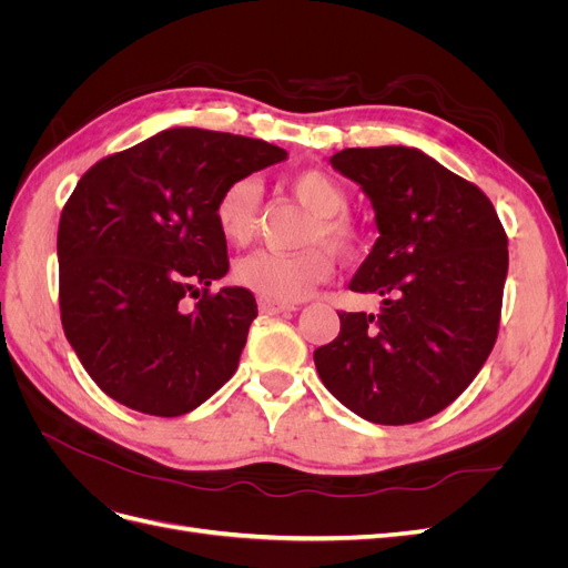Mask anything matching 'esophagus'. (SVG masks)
Returning a JSON list of instances; mask_svg holds the SVG:
<instances>
[{
  "label": "esophagus",
  "mask_w": 568,
  "mask_h": 568,
  "mask_svg": "<svg viewBox=\"0 0 568 568\" xmlns=\"http://www.w3.org/2000/svg\"><path fill=\"white\" fill-rule=\"evenodd\" d=\"M257 305H261V313H267V315H282V313H294L296 311V307L288 305V303H274V301H265V298L257 301Z\"/></svg>",
  "instance_id": "obj_1"
}]
</instances>
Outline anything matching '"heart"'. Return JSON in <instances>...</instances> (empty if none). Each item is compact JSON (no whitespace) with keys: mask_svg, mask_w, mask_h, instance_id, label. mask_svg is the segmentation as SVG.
<instances>
[{"mask_svg":"<svg viewBox=\"0 0 568 568\" xmlns=\"http://www.w3.org/2000/svg\"><path fill=\"white\" fill-rule=\"evenodd\" d=\"M288 192L315 215L305 234V244L311 248L298 253L261 248L234 263L236 284L274 303H296L311 296L317 284L332 277V251L351 255L359 244L357 227L341 215L348 209L346 189L332 175L322 170H303L288 180ZM261 205V180L253 175L232 180L215 201V225L222 239L234 246H246L257 232Z\"/></svg>","mask_w":568,"mask_h":568,"instance_id":"b5f03b06","label":"heart"}]
</instances>
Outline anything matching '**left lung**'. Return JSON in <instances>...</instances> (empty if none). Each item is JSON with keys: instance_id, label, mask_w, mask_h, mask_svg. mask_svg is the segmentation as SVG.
<instances>
[{"instance_id": "left-lung-1", "label": "left lung", "mask_w": 568, "mask_h": 568, "mask_svg": "<svg viewBox=\"0 0 568 568\" xmlns=\"http://www.w3.org/2000/svg\"><path fill=\"white\" fill-rule=\"evenodd\" d=\"M372 201L376 239L351 280L382 313H338L315 351L322 384L374 424L438 415L488 359L500 326L507 234L490 199L412 146L343 149L329 159Z\"/></svg>"}]
</instances>
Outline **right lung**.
Masks as SVG:
<instances>
[{
    "instance_id": "right-lung-1",
    "label": "right lung",
    "mask_w": 568,
    "mask_h": 568,
    "mask_svg": "<svg viewBox=\"0 0 568 568\" xmlns=\"http://www.w3.org/2000/svg\"><path fill=\"white\" fill-rule=\"evenodd\" d=\"M282 161L263 140L170 128L80 178L57 239L61 324L113 400L180 417L230 382L257 305L242 286L209 291L230 270L215 201Z\"/></svg>"
}]
</instances>
